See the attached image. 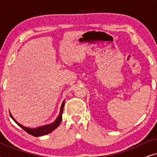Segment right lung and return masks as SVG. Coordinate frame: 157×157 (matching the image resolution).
Instances as JSON below:
<instances>
[{
    "instance_id": "add662e5",
    "label": "right lung",
    "mask_w": 157,
    "mask_h": 157,
    "mask_svg": "<svg viewBox=\"0 0 157 157\" xmlns=\"http://www.w3.org/2000/svg\"><path fill=\"white\" fill-rule=\"evenodd\" d=\"M64 104H65V101L62 103L61 107V111H60V113L59 116L57 117V119H56V121L54 122H53L52 124H47V125L43 126H40V127L36 128H28L25 127V126H23L20 124L19 123H18L13 116L10 113V117L13 119V120L16 122V123L18 124V125L23 128L25 132H26L28 134L32 135L33 136H44V135H46L51 133V132H53V130H55L58 126L60 125L61 124V121L62 120V113H63V106H64Z\"/></svg>"
}]
</instances>
